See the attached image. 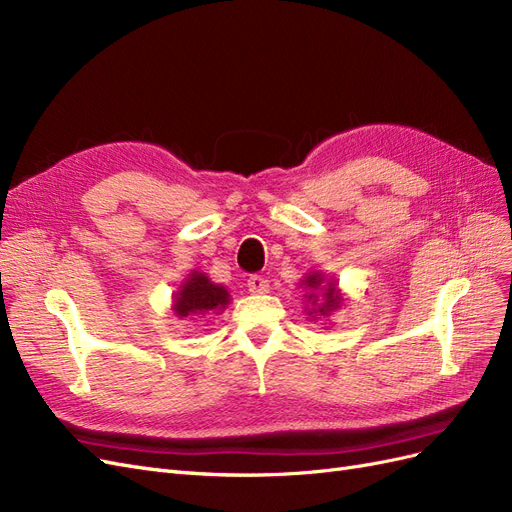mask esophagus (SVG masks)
Instances as JSON below:
<instances>
[{"label": "esophagus", "mask_w": 512, "mask_h": 512, "mask_svg": "<svg viewBox=\"0 0 512 512\" xmlns=\"http://www.w3.org/2000/svg\"><path fill=\"white\" fill-rule=\"evenodd\" d=\"M247 290H250L252 294H265L269 290V282L265 280V277L252 275L250 280H247Z\"/></svg>", "instance_id": "1"}]
</instances>
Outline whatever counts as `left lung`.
Segmentation results:
<instances>
[{"label": "left lung", "mask_w": 512, "mask_h": 512, "mask_svg": "<svg viewBox=\"0 0 512 512\" xmlns=\"http://www.w3.org/2000/svg\"><path fill=\"white\" fill-rule=\"evenodd\" d=\"M299 286L305 288V294H303L305 314L312 322L327 320L344 305V292L335 282V277L324 275L322 271L305 273Z\"/></svg>", "instance_id": "left-lung-1"}]
</instances>
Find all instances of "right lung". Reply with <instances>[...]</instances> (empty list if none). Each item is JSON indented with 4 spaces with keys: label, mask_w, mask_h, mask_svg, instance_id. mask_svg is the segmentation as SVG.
<instances>
[{
    "label": "right lung",
    "mask_w": 512,
    "mask_h": 512,
    "mask_svg": "<svg viewBox=\"0 0 512 512\" xmlns=\"http://www.w3.org/2000/svg\"><path fill=\"white\" fill-rule=\"evenodd\" d=\"M230 303V292L222 284H213L207 273L192 271L173 292V314L177 318H194L222 314Z\"/></svg>",
    "instance_id": "add662e5"
}]
</instances>
